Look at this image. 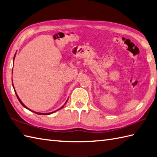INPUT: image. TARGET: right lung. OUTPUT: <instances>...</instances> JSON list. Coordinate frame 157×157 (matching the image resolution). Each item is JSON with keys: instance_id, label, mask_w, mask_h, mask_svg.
Instances as JSON below:
<instances>
[{"instance_id": "obj_1", "label": "right lung", "mask_w": 157, "mask_h": 157, "mask_svg": "<svg viewBox=\"0 0 157 157\" xmlns=\"http://www.w3.org/2000/svg\"><path fill=\"white\" fill-rule=\"evenodd\" d=\"M15 55H16V53H15V56H14V58H13V62H14V59H15ZM12 81H13V79H12ZM13 88H14V86H13ZM14 90H15V88H14ZM15 94H16V95H17V99H18V100L19 101V102L21 103V105L24 107H25L26 109H27L28 110H29V111H32V112H34V113H37V114H38V115H50V114H52V113H54V112H56V111H57L58 110H59V109H62V107H63L64 105H65V104L67 103V102L68 101V99H67V101H66V103H64V105L62 106V107H61L60 109H57V110H56V111H52V112H50V113H40V112H36V111H33V110H31V109H29V108H27L25 105H24V104L23 103V102L21 101V99H19V97H18V95H17V93H16V91H15Z\"/></svg>"}]
</instances>
